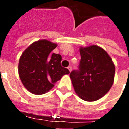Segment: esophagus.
<instances>
[{
  "instance_id": "1",
  "label": "esophagus",
  "mask_w": 129,
  "mask_h": 129,
  "mask_svg": "<svg viewBox=\"0 0 129 129\" xmlns=\"http://www.w3.org/2000/svg\"><path fill=\"white\" fill-rule=\"evenodd\" d=\"M68 69L69 70L70 72H71V70H72V67H71V66H68Z\"/></svg>"
}]
</instances>
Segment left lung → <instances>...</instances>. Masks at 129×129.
<instances>
[{
	"instance_id": "8db88e82",
	"label": "left lung",
	"mask_w": 129,
	"mask_h": 129,
	"mask_svg": "<svg viewBox=\"0 0 129 129\" xmlns=\"http://www.w3.org/2000/svg\"><path fill=\"white\" fill-rule=\"evenodd\" d=\"M79 52V69L70 74L74 89L82 100L96 101L112 86L115 68L107 52L97 45L81 48Z\"/></svg>"
}]
</instances>
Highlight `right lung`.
<instances>
[{
	"label": "right lung",
	"mask_w": 129,
	"mask_h": 129,
	"mask_svg": "<svg viewBox=\"0 0 129 129\" xmlns=\"http://www.w3.org/2000/svg\"><path fill=\"white\" fill-rule=\"evenodd\" d=\"M56 44L47 40L32 43L22 54L18 74L23 86L35 95H42L52 88L64 75L69 74L61 65V56L52 53Z\"/></svg>",
	"instance_id": "right-lung-1"
}]
</instances>
